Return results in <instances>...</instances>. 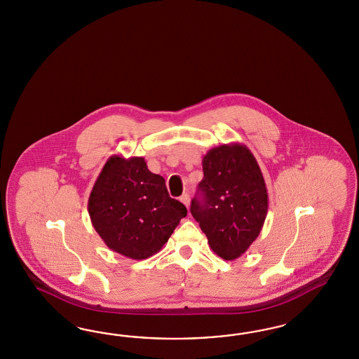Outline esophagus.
<instances>
[{"mask_svg": "<svg viewBox=\"0 0 359 359\" xmlns=\"http://www.w3.org/2000/svg\"><path fill=\"white\" fill-rule=\"evenodd\" d=\"M180 201L184 204L185 207H187V209H189V205H191V198H189V196L187 195V194H184V195L180 197Z\"/></svg>", "mask_w": 359, "mask_h": 359, "instance_id": "34e87169", "label": "esophagus"}]
</instances>
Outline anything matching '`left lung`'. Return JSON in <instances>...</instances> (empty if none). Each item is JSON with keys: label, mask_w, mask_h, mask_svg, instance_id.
Returning a JSON list of instances; mask_svg holds the SVG:
<instances>
[{"label": "left lung", "mask_w": 359, "mask_h": 359, "mask_svg": "<svg viewBox=\"0 0 359 359\" xmlns=\"http://www.w3.org/2000/svg\"><path fill=\"white\" fill-rule=\"evenodd\" d=\"M204 177L191 213L210 249L234 261L258 238L269 210V194L259 164L242 143L213 147L203 158Z\"/></svg>", "instance_id": "1"}]
</instances>
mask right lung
<instances>
[{
	"instance_id": "right-lung-1",
	"label": "right lung",
	"mask_w": 359,
	"mask_h": 359,
	"mask_svg": "<svg viewBox=\"0 0 359 359\" xmlns=\"http://www.w3.org/2000/svg\"><path fill=\"white\" fill-rule=\"evenodd\" d=\"M88 213L110 250L141 261L163 248L187 208L170 197L163 177L152 174L144 158L113 155L92 188Z\"/></svg>"
}]
</instances>
